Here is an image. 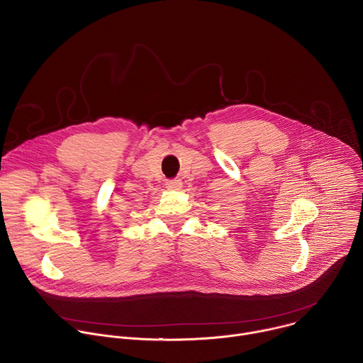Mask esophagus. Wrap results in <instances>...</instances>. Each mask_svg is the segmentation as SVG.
<instances>
[{"label":"esophagus","instance_id":"34e87169","mask_svg":"<svg viewBox=\"0 0 363 363\" xmlns=\"http://www.w3.org/2000/svg\"><path fill=\"white\" fill-rule=\"evenodd\" d=\"M167 188L169 189V191H179L181 188H182V182H181V179H169V181H167Z\"/></svg>","mask_w":363,"mask_h":363}]
</instances>
